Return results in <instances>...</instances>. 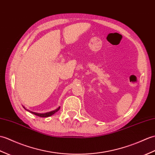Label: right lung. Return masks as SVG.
<instances>
[{
	"label": "right lung",
	"mask_w": 155,
	"mask_h": 155,
	"mask_svg": "<svg viewBox=\"0 0 155 155\" xmlns=\"http://www.w3.org/2000/svg\"><path fill=\"white\" fill-rule=\"evenodd\" d=\"M24 109H26L24 107ZM60 109V107H59L58 108H57L56 110H53V111H49V112H47V113H44V114H39V113H35V112H34V111H29L28 110H26L27 111H29L30 112H31V114H33L34 115H35V116H38L39 117H49L52 116V115H53L55 113H56L57 111H58Z\"/></svg>",
	"instance_id": "add662e5"
}]
</instances>
